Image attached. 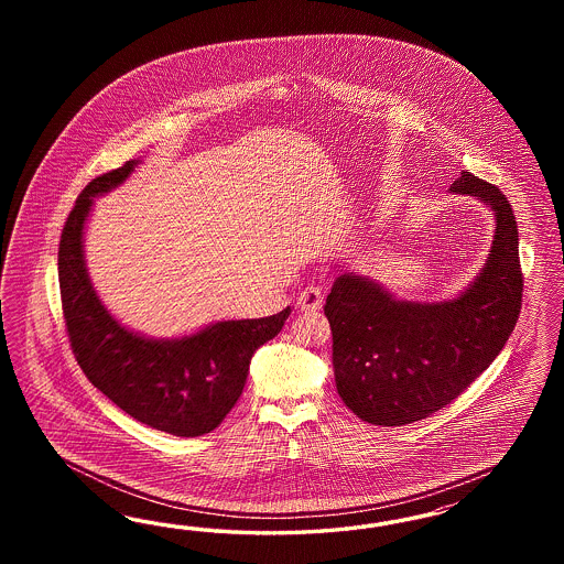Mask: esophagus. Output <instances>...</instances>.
Segmentation results:
<instances>
[{
  "label": "esophagus",
  "instance_id": "1",
  "mask_svg": "<svg viewBox=\"0 0 564 564\" xmlns=\"http://www.w3.org/2000/svg\"><path fill=\"white\" fill-rule=\"evenodd\" d=\"M323 297H325V291L323 288H318V285H307L304 290L300 291V295H297V307L300 310H318V307L323 306Z\"/></svg>",
  "mask_w": 564,
  "mask_h": 564
}]
</instances>
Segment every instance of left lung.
Wrapping results in <instances>:
<instances>
[{
  "instance_id": "left-lung-1",
  "label": "left lung",
  "mask_w": 564,
  "mask_h": 564,
  "mask_svg": "<svg viewBox=\"0 0 564 564\" xmlns=\"http://www.w3.org/2000/svg\"><path fill=\"white\" fill-rule=\"evenodd\" d=\"M451 192L476 196L496 221L484 269L457 297L397 300L345 271L326 295L337 391L368 424L405 426L443 410L495 361L519 318L523 274L509 200L469 171Z\"/></svg>"
}]
</instances>
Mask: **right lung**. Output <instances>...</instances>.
<instances>
[{"label": "right lung", "mask_w": 564, "mask_h": 564, "mask_svg": "<svg viewBox=\"0 0 564 564\" xmlns=\"http://www.w3.org/2000/svg\"><path fill=\"white\" fill-rule=\"evenodd\" d=\"M140 159L95 177L64 225L57 273L69 345L86 378L120 410L173 436H203L238 403L250 359L285 325L291 307L252 321H221L177 339H151L102 306L85 260L93 198L123 184Z\"/></svg>", "instance_id": "right-lung-1"}]
</instances>
